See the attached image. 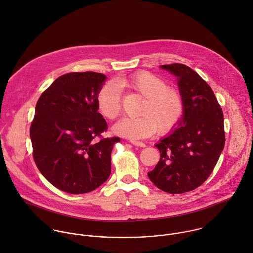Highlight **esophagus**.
Masks as SVG:
<instances>
[{
    "mask_svg": "<svg viewBox=\"0 0 253 253\" xmlns=\"http://www.w3.org/2000/svg\"><path fill=\"white\" fill-rule=\"evenodd\" d=\"M131 144H133L134 146H137V147H140V148H144L146 147V144L143 143V142H139V141H135V140H131L130 141Z\"/></svg>",
    "mask_w": 253,
    "mask_h": 253,
    "instance_id": "obj_1",
    "label": "esophagus"
}]
</instances>
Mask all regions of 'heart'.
<instances>
[{
  "instance_id": "heart-1",
  "label": "heart",
  "mask_w": 253,
  "mask_h": 253,
  "mask_svg": "<svg viewBox=\"0 0 253 253\" xmlns=\"http://www.w3.org/2000/svg\"><path fill=\"white\" fill-rule=\"evenodd\" d=\"M117 83L105 84L97 94V109L107 119H115L121 112V88L125 87L145 97L138 118H123L113 126L116 135L139 140L154 135L157 130L165 134L180 121L184 110L181 91L168 85L163 78L140 71L121 78Z\"/></svg>"
}]
</instances>
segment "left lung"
Returning <instances> with one entry per match:
<instances>
[{"label":"left lung","mask_w":253,"mask_h":253,"mask_svg":"<svg viewBox=\"0 0 253 253\" xmlns=\"http://www.w3.org/2000/svg\"><path fill=\"white\" fill-rule=\"evenodd\" d=\"M177 77L184 99L178 128L156 147L161 159L148 172L161 190L180 194L202 185L212 173L225 147L223 110L211 86L183 64L163 65Z\"/></svg>","instance_id":"8db88e82"}]
</instances>
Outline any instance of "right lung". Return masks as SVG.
<instances>
[{
    "label": "right lung",
    "mask_w": 253,
    "mask_h": 253,
    "mask_svg": "<svg viewBox=\"0 0 253 253\" xmlns=\"http://www.w3.org/2000/svg\"><path fill=\"white\" fill-rule=\"evenodd\" d=\"M105 80L95 72L65 74L36 103L29 131L33 159L42 175L62 191L87 193L110 175L112 148L120 138L101 136L107 123L97 112L96 99Z\"/></svg>",
    "instance_id": "obj_1"
}]
</instances>
